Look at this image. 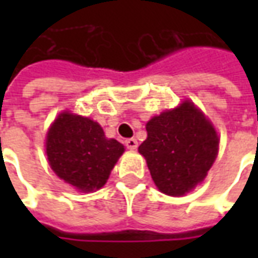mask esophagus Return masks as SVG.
Instances as JSON below:
<instances>
[{
    "label": "esophagus",
    "instance_id": "esophagus-1",
    "mask_svg": "<svg viewBox=\"0 0 258 258\" xmlns=\"http://www.w3.org/2000/svg\"><path fill=\"white\" fill-rule=\"evenodd\" d=\"M125 146L128 148V149H131V151H134V149H137L138 148V141L135 140V138H128V140H125Z\"/></svg>",
    "mask_w": 258,
    "mask_h": 258
}]
</instances>
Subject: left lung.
Wrapping results in <instances>:
<instances>
[{
  "label": "left lung",
  "mask_w": 258,
  "mask_h": 258,
  "mask_svg": "<svg viewBox=\"0 0 258 258\" xmlns=\"http://www.w3.org/2000/svg\"><path fill=\"white\" fill-rule=\"evenodd\" d=\"M146 131L148 138L138 151L159 190L181 196L205 179L216 160L218 137L192 102L151 118Z\"/></svg>",
  "instance_id": "1"
}]
</instances>
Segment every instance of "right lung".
Returning <instances> with one entry per match:
<instances>
[{
  "mask_svg": "<svg viewBox=\"0 0 258 258\" xmlns=\"http://www.w3.org/2000/svg\"><path fill=\"white\" fill-rule=\"evenodd\" d=\"M124 152L116 140H107L98 123L62 113L47 134V156L59 178L91 192L102 188Z\"/></svg>",
  "mask_w": 258,
  "mask_h": 258,
  "instance_id": "obj_1",
  "label": "right lung"
}]
</instances>
